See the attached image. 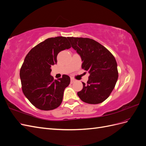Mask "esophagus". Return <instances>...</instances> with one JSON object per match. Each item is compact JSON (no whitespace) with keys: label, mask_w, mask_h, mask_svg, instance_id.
<instances>
[{"label":"esophagus","mask_w":146,"mask_h":146,"mask_svg":"<svg viewBox=\"0 0 146 146\" xmlns=\"http://www.w3.org/2000/svg\"><path fill=\"white\" fill-rule=\"evenodd\" d=\"M76 79H74V78H70V83H74L75 82H76Z\"/></svg>","instance_id":"esophagus-1"}]
</instances>
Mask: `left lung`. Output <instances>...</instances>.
Returning a JSON list of instances; mask_svg holds the SVG:
<instances>
[{"label":"left lung","mask_w":146,"mask_h":146,"mask_svg":"<svg viewBox=\"0 0 146 146\" xmlns=\"http://www.w3.org/2000/svg\"><path fill=\"white\" fill-rule=\"evenodd\" d=\"M72 47L80 56L82 68L89 71L87 84L82 82L83 89L77 92L84 102L98 104L107 99L118 78L115 58L107 48L94 39L68 37Z\"/></svg>","instance_id":"obj_1"}]
</instances>
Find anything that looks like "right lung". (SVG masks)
<instances>
[{"mask_svg": "<svg viewBox=\"0 0 146 146\" xmlns=\"http://www.w3.org/2000/svg\"><path fill=\"white\" fill-rule=\"evenodd\" d=\"M71 47L66 37L46 39L30 50L25 56L20 70L22 89L26 98L35 107L52 110L58 107L63 100L65 88L70 77L54 80L50 75L51 66L57 63V55Z\"/></svg>", "mask_w": 146, "mask_h": 146, "instance_id": "obj_1", "label": "right lung"}]
</instances>
